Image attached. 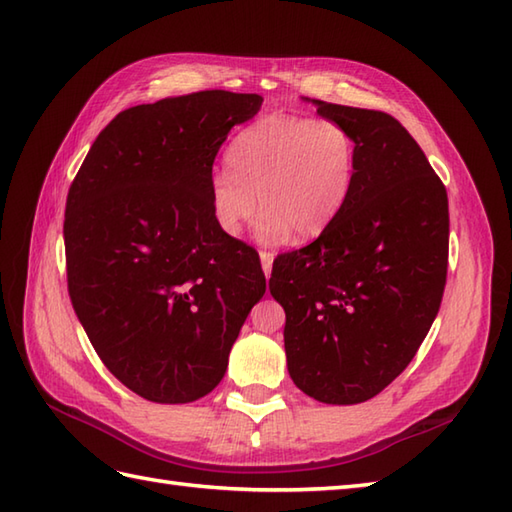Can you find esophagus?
<instances>
[{"label":"esophagus","instance_id":"esophagus-1","mask_svg":"<svg viewBox=\"0 0 512 512\" xmlns=\"http://www.w3.org/2000/svg\"><path fill=\"white\" fill-rule=\"evenodd\" d=\"M259 259H262L264 275H266V279H268L270 273H273V259H275V255L268 253V250H259Z\"/></svg>","mask_w":512,"mask_h":512}]
</instances>
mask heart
<instances>
[{
    "mask_svg": "<svg viewBox=\"0 0 512 512\" xmlns=\"http://www.w3.org/2000/svg\"><path fill=\"white\" fill-rule=\"evenodd\" d=\"M226 160L231 171L209 180L213 220L226 237H237L262 204L257 235L268 244L292 231L301 239L321 235L356 180V140L334 118L262 116L233 138Z\"/></svg>",
    "mask_w": 512,
    "mask_h": 512,
    "instance_id": "b5f03b06",
    "label": "heart"
}]
</instances>
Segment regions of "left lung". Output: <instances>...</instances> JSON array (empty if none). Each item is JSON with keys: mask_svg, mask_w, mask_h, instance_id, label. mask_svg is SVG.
<instances>
[{"mask_svg": "<svg viewBox=\"0 0 512 512\" xmlns=\"http://www.w3.org/2000/svg\"><path fill=\"white\" fill-rule=\"evenodd\" d=\"M356 140V180L339 217L273 266L286 310L288 372L325 405L380 394L427 336L449 264V200L394 116L306 99Z\"/></svg>", "mask_w": 512, "mask_h": 512, "instance_id": "obj_1", "label": "left lung"}]
</instances>
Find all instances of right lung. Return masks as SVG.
I'll return each instance as SVG.
<instances>
[{
	"instance_id": "right-lung-1",
	"label": "right lung",
	"mask_w": 512,
	"mask_h": 512,
	"mask_svg": "<svg viewBox=\"0 0 512 512\" xmlns=\"http://www.w3.org/2000/svg\"><path fill=\"white\" fill-rule=\"evenodd\" d=\"M259 94L206 90L136 105L94 140L65 202L76 317L134 394L182 405L224 378L266 277L253 248L217 228L213 160Z\"/></svg>"
}]
</instances>
